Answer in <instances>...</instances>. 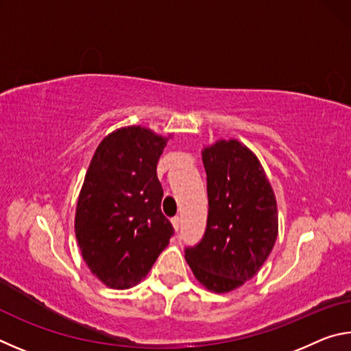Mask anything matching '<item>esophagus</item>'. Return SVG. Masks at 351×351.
<instances>
[{
  "instance_id": "1",
  "label": "esophagus",
  "mask_w": 351,
  "mask_h": 351,
  "mask_svg": "<svg viewBox=\"0 0 351 351\" xmlns=\"http://www.w3.org/2000/svg\"><path fill=\"white\" fill-rule=\"evenodd\" d=\"M171 224H173V229H175V230H180V226H181L180 217H173V218H171Z\"/></svg>"
}]
</instances>
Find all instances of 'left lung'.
I'll list each match as a JSON object with an SVG mask.
<instances>
[{
  "mask_svg": "<svg viewBox=\"0 0 351 351\" xmlns=\"http://www.w3.org/2000/svg\"><path fill=\"white\" fill-rule=\"evenodd\" d=\"M209 215L203 239L186 247L195 277L213 293H229L257 274L276 245L277 203L255 154L239 141L203 150Z\"/></svg>",
  "mask_w": 351,
  "mask_h": 351,
  "instance_id": "obj_1",
  "label": "left lung"
}]
</instances>
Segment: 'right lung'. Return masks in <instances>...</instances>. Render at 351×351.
Returning a JSON list of instances; mask_svg holds the SVG:
<instances>
[{"label": "right lung", "mask_w": 351, "mask_h": 351, "mask_svg": "<svg viewBox=\"0 0 351 351\" xmlns=\"http://www.w3.org/2000/svg\"><path fill=\"white\" fill-rule=\"evenodd\" d=\"M167 139L125 127L100 142L75 209V237L88 268L106 287L127 289L144 278L175 229L161 212L156 175Z\"/></svg>", "instance_id": "right-lung-1"}]
</instances>
